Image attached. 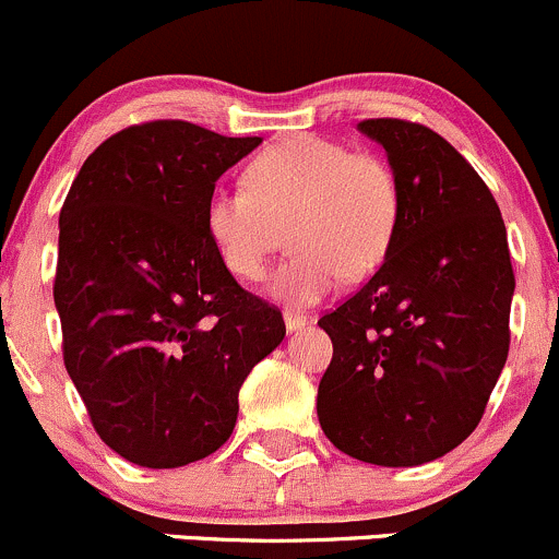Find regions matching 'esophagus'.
<instances>
[{
    "instance_id": "esophagus-1",
    "label": "esophagus",
    "mask_w": 559,
    "mask_h": 559,
    "mask_svg": "<svg viewBox=\"0 0 559 559\" xmlns=\"http://www.w3.org/2000/svg\"><path fill=\"white\" fill-rule=\"evenodd\" d=\"M284 324H286V329H289V332H299V329H305V324H308V316L297 313V310H286Z\"/></svg>"
}]
</instances>
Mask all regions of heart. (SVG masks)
I'll return each mask as SVG.
<instances>
[{
	"mask_svg": "<svg viewBox=\"0 0 559 559\" xmlns=\"http://www.w3.org/2000/svg\"><path fill=\"white\" fill-rule=\"evenodd\" d=\"M402 222V187L383 157L321 136L270 144L246 166V187H219L205 205V227L222 264L246 284L267 275L286 240L270 295L313 305L345 278L385 262Z\"/></svg>",
	"mask_w": 559,
	"mask_h": 559,
	"instance_id": "obj_1",
	"label": "heart"
}]
</instances>
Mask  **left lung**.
Wrapping results in <instances>:
<instances>
[{
  "label": "left lung",
  "instance_id": "obj_1",
  "mask_svg": "<svg viewBox=\"0 0 559 559\" xmlns=\"http://www.w3.org/2000/svg\"><path fill=\"white\" fill-rule=\"evenodd\" d=\"M358 131L383 144L402 222L378 273L319 319L334 354L316 409L345 455L420 466L477 428L507 364V225L472 163L431 128L378 117Z\"/></svg>",
  "mask_w": 559,
  "mask_h": 559
}]
</instances>
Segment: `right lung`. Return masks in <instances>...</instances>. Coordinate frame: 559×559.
<instances>
[{
    "label": "right lung",
    "instance_id": "add662e5",
    "mask_svg": "<svg viewBox=\"0 0 559 559\" xmlns=\"http://www.w3.org/2000/svg\"><path fill=\"white\" fill-rule=\"evenodd\" d=\"M152 120L96 146L58 219L52 297L63 364L117 455L176 468L230 439L238 391L284 340V316L246 292L211 243L216 179L260 146Z\"/></svg>",
    "mask_w": 559,
    "mask_h": 559
}]
</instances>
